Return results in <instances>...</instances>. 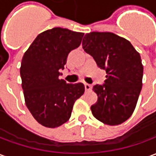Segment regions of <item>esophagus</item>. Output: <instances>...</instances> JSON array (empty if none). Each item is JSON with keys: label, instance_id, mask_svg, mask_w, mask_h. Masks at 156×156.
Segmentation results:
<instances>
[{"label": "esophagus", "instance_id": "esophagus-1", "mask_svg": "<svg viewBox=\"0 0 156 156\" xmlns=\"http://www.w3.org/2000/svg\"><path fill=\"white\" fill-rule=\"evenodd\" d=\"M84 88L86 91H89L91 89V86H90V84H88V83H84Z\"/></svg>", "mask_w": 156, "mask_h": 156}]
</instances>
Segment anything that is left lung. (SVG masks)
Segmentation results:
<instances>
[{
    "mask_svg": "<svg viewBox=\"0 0 156 156\" xmlns=\"http://www.w3.org/2000/svg\"><path fill=\"white\" fill-rule=\"evenodd\" d=\"M82 46L107 74L104 84L93 87L98 101L91 106L92 114L105 124L124 123L133 114L142 88L140 55L128 40L112 32L87 33Z\"/></svg>",
    "mask_w": 156,
    "mask_h": 156,
    "instance_id": "8db88e82",
    "label": "left lung"
}]
</instances>
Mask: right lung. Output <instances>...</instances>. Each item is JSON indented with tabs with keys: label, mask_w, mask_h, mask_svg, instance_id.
<instances>
[{
	"label": "right lung",
	"mask_w": 156,
	"mask_h": 156,
	"mask_svg": "<svg viewBox=\"0 0 156 156\" xmlns=\"http://www.w3.org/2000/svg\"><path fill=\"white\" fill-rule=\"evenodd\" d=\"M84 33L55 27L40 33L22 59L20 74L27 107L39 124L56 128L71 117L75 101L84 93L82 83L59 79L68 53Z\"/></svg>",
	"instance_id": "1"
}]
</instances>
